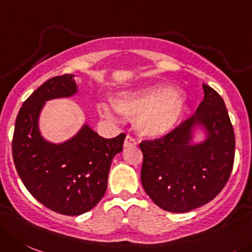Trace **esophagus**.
<instances>
[{"mask_svg": "<svg viewBox=\"0 0 252 252\" xmlns=\"http://www.w3.org/2000/svg\"><path fill=\"white\" fill-rule=\"evenodd\" d=\"M135 145H137V140L134 139L133 137H130V135H126V140H124V147L129 148V147H135Z\"/></svg>", "mask_w": 252, "mask_h": 252, "instance_id": "esophagus-1", "label": "esophagus"}]
</instances>
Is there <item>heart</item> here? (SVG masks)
<instances>
[{
  "mask_svg": "<svg viewBox=\"0 0 252 252\" xmlns=\"http://www.w3.org/2000/svg\"><path fill=\"white\" fill-rule=\"evenodd\" d=\"M119 113L134 118L135 128L148 138L164 137L182 121L185 99L179 92L165 86H152L121 93L115 99ZM104 117L118 122V114L109 105H102Z\"/></svg>",
  "mask_w": 252,
  "mask_h": 252,
  "instance_id": "heart-1",
  "label": "heart"
}]
</instances>
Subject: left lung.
<instances>
[{"label": "left lung", "instance_id": "left-lung-1", "mask_svg": "<svg viewBox=\"0 0 252 252\" xmlns=\"http://www.w3.org/2000/svg\"><path fill=\"white\" fill-rule=\"evenodd\" d=\"M204 99L189 119L164 137L143 140V188L159 208L188 213L211 201L224 189L235 157V134L222 99L203 84ZM195 126L207 138L191 143Z\"/></svg>", "mask_w": 252, "mask_h": 252}]
</instances>
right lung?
<instances>
[{
	"mask_svg": "<svg viewBox=\"0 0 252 252\" xmlns=\"http://www.w3.org/2000/svg\"><path fill=\"white\" fill-rule=\"evenodd\" d=\"M73 77L48 79L23 102L16 119L12 155L16 170L32 196L56 213L77 216L104 196L110 164L123 150L126 134L105 139L84 124L74 137L60 144L42 137V108L47 100L74 95Z\"/></svg>",
	"mask_w": 252,
	"mask_h": 252,
	"instance_id": "right-lung-1",
	"label": "right lung"
}]
</instances>
